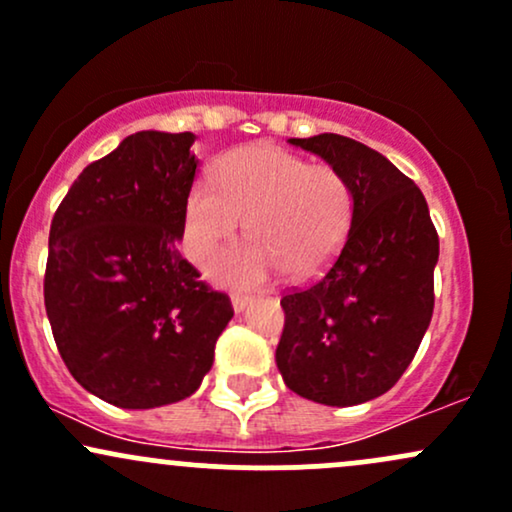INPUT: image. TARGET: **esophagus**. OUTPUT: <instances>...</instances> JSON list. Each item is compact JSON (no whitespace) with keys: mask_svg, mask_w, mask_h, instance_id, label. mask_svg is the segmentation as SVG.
Wrapping results in <instances>:
<instances>
[{"mask_svg":"<svg viewBox=\"0 0 512 512\" xmlns=\"http://www.w3.org/2000/svg\"><path fill=\"white\" fill-rule=\"evenodd\" d=\"M251 304V297L246 292H232V307L234 312H244L246 307Z\"/></svg>","mask_w":512,"mask_h":512,"instance_id":"esophagus-1","label":"esophagus"}]
</instances>
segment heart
Returning <instances> with one entry per match:
<instances>
[{
	"label": "heart",
	"instance_id": "b5f03b06",
	"mask_svg": "<svg viewBox=\"0 0 512 512\" xmlns=\"http://www.w3.org/2000/svg\"><path fill=\"white\" fill-rule=\"evenodd\" d=\"M355 195L343 171L312 164L275 145L239 147L200 176L186 198V246L205 261L244 217L251 239L212 261L215 278L256 285L283 268L292 278L317 275L336 258L353 225Z\"/></svg>",
	"mask_w": 512,
	"mask_h": 512
}]
</instances>
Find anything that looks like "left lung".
Returning a JSON list of instances; mask_svg holds the SVG:
<instances>
[{"label":"left lung","instance_id":"8db88e82","mask_svg":"<svg viewBox=\"0 0 512 512\" xmlns=\"http://www.w3.org/2000/svg\"><path fill=\"white\" fill-rule=\"evenodd\" d=\"M290 145L343 171L355 210L326 273L280 300L285 329L275 363L304 399L365 404L399 382L428 331L438 232L421 188L375 149L333 132Z\"/></svg>","mask_w":512,"mask_h":512}]
</instances>
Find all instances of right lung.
<instances>
[{
  "mask_svg": "<svg viewBox=\"0 0 512 512\" xmlns=\"http://www.w3.org/2000/svg\"><path fill=\"white\" fill-rule=\"evenodd\" d=\"M193 132L142 130L89 164L57 208L45 312L67 370L120 409L186 399L234 317L179 254L198 157Z\"/></svg>",
  "mask_w": 512,
  "mask_h": 512,
  "instance_id": "1",
  "label": "right lung"
}]
</instances>
